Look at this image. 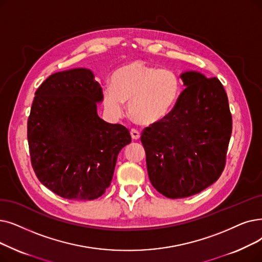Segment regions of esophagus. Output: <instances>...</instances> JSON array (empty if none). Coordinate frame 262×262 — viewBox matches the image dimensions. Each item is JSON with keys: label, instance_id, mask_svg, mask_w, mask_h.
Listing matches in <instances>:
<instances>
[{"label": "esophagus", "instance_id": "obj_1", "mask_svg": "<svg viewBox=\"0 0 262 262\" xmlns=\"http://www.w3.org/2000/svg\"><path fill=\"white\" fill-rule=\"evenodd\" d=\"M130 136H132V138L134 140H138L140 138V133L137 129H132L130 130Z\"/></svg>", "mask_w": 262, "mask_h": 262}]
</instances>
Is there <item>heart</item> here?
<instances>
[{
    "label": "heart",
    "mask_w": 262,
    "mask_h": 262,
    "mask_svg": "<svg viewBox=\"0 0 262 262\" xmlns=\"http://www.w3.org/2000/svg\"><path fill=\"white\" fill-rule=\"evenodd\" d=\"M181 80L169 68H157L140 61L121 66L112 75V85L103 90L106 111L113 118L128 113L134 122L149 126L165 120L177 105Z\"/></svg>",
    "instance_id": "obj_1"
}]
</instances>
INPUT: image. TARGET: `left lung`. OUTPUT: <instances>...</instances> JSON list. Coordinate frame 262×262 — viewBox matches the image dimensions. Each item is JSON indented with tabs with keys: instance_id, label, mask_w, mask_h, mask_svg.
Segmentation results:
<instances>
[{
	"instance_id": "1",
	"label": "left lung",
	"mask_w": 262,
	"mask_h": 262,
	"mask_svg": "<svg viewBox=\"0 0 262 262\" xmlns=\"http://www.w3.org/2000/svg\"><path fill=\"white\" fill-rule=\"evenodd\" d=\"M181 78L186 88L171 113L141 134L151 183L170 199L196 195L219 180L232 132L219 79L197 72Z\"/></svg>"
}]
</instances>
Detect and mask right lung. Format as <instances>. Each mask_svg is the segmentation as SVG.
Wrapping results in <instances>:
<instances>
[{
  "label": "right lung",
  "instance_id": "obj_1",
  "mask_svg": "<svg viewBox=\"0 0 262 262\" xmlns=\"http://www.w3.org/2000/svg\"><path fill=\"white\" fill-rule=\"evenodd\" d=\"M103 90L86 68L49 76L35 92L28 120L36 177L65 199L93 200L106 191L120 151L132 141L126 127L97 115Z\"/></svg>",
  "mask_w": 262,
  "mask_h": 262
}]
</instances>
